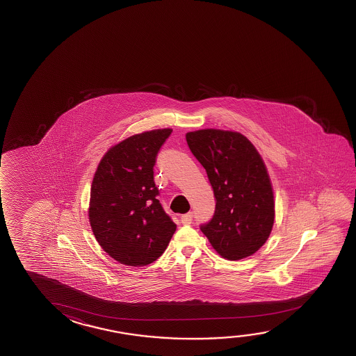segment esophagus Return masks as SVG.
Instances as JSON below:
<instances>
[{
  "label": "esophagus",
  "instance_id": "1",
  "mask_svg": "<svg viewBox=\"0 0 356 356\" xmlns=\"http://www.w3.org/2000/svg\"><path fill=\"white\" fill-rule=\"evenodd\" d=\"M181 221L183 225H189V223H191V221H193V213H188L181 215Z\"/></svg>",
  "mask_w": 356,
  "mask_h": 356
}]
</instances>
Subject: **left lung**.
I'll list each match as a JSON object with an SVG mask.
<instances>
[{
	"label": "left lung",
	"mask_w": 356,
	"mask_h": 356,
	"mask_svg": "<svg viewBox=\"0 0 356 356\" xmlns=\"http://www.w3.org/2000/svg\"><path fill=\"white\" fill-rule=\"evenodd\" d=\"M186 138L216 199L213 218L200 226L202 234L226 259L254 254L269 238L275 218L274 193L261 156L237 131L202 129Z\"/></svg>",
	"instance_id": "obj_1"
}]
</instances>
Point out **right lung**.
Returning <instances> with one entry per match:
<instances>
[{
	"instance_id": "obj_1",
	"label": "right lung",
	"mask_w": 356,
	"mask_h": 356,
	"mask_svg": "<svg viewBox=\"0 0 356 356\" xmlns=\"http://www.w3.org/2000/svg\"><path fill=\"white\" fill-rule=\"evenodd\" d=\"M172 129L136 134L106 151L90 188V227L97 242L124 266L159 259L175 232L159 202L154 165Z\"/></svg>"
}]
</instances>
